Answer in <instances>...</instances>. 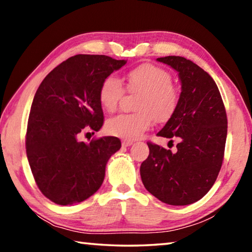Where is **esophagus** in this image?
<instances>
[{
    "label": "esophagus",
    "mask_w": 252,
    "mask_h": 252,
    "mask_svg": "<svg viewBox=\"0 0 252 252\" xmlns=\"http://www.w3.org/2000/svg\"><path fill=\"white\" fill-rule=\"evenodd\" d=\"M133 144V141H130V140H123L122 141V146L123 147H130Z\"/></svg>",
    "instance_id": "esophagus-1"
}]
</instances>
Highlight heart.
<instances>
[{
	"label": "heart",
	"mask_w": 252,
	"mask_h": 252,
	"mask_svg": "<svg viewBox=\"0 0 252 252\" xmlns=\"http://www.w3.org/2000/svg\"><path fill=\"white\" fill-rule=\"evenodd\" d=\"M126 88L136 100L138 113L120 114L106 122L110 134L123 139L139 138L152 126L153 121L163 122L172 117L179 104V91L172 84V76L162 67L143 63L131 69L126 75ZM125 94L120 80L110 75L103 80L99 90V101L106 112H113Z\"/></svg>",
	"instance_id": "b5f03b06"
}]
</instances>
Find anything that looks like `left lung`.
Masks as SVG:
<instances>
[{"instance_id":"8db88e82","label":"left lung","mask_w":252,"mask_h":252,"mask_svg":"<svg viewBox=\"0 0 252 252\" xmlns=\"http://www.w3.org/2000/svg\"><path fill=\"white\" fill-rule=\"evenodd\" d=\"M176 70L181 93L176 112L157 135L178 136L177 152L148 142L140 174L160 201L187 206L208 193L222 165L228 120L219 89L206 71L182 57L157 59ZM172 141V140H170Z\"/></svg>"}]
</instances>
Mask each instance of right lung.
<instances>
[{"label":"right lung","instance_id":"right-lung-1","mask_svg":"<svg viewBox=\"0 0 252 252\" xmlns=\"http://www.w3.org/2000/svg\"><path fill=\"white\" fill-rule=\"evenodd\" d=\"M126 63L106 55H74L54 67L37 89L25 149L34 180L52 202H82L103 182L106 162L120 150V139L102 136L84 143L79 135L103 126L101 83Z\"/></svg>","mask_w":252,"mask_h":252}]
</instances>
